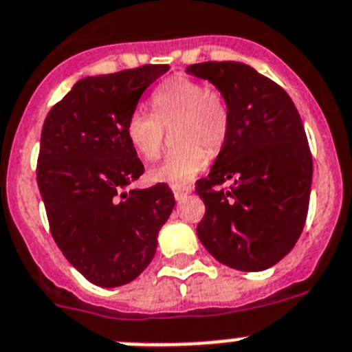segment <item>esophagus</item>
Listing matches in <instances>:
<instances>
[{
  "instance_id": "34e87169",
  "label": "esophagus",
  "mask_w": 352,
  "mask_h": 352,
  "mask_svg": "<svg viewBox=\"0 0 352 352\" xmlns=\"http://www.w3.org/2000/svg\"><path fill=\"white\" fill-rule=\"evenodd\" d=\"M172 191H173V197H175V200H184V198L191 193V188H180V186H173Z\"/></svg>"
}]
</instances>
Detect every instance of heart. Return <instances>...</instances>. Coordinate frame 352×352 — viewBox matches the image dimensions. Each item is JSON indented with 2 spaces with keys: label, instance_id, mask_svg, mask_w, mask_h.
<instances>
[{
  "label": "heart",
  "instance_id": "1",
  "mask_svg": "<svg viewBox=\"0 0 352 352\" xmlns=\"http://www.w3.org/2000/svg\"><path fill=\"white\" fill-rule=\"evenodd\" d=\"M152 113L134 109L125 122V136L145 159L161 152L164 127L177 122L175 138L184 143L151 168L154 182L184 186L206 168L209 151L216 152L227 142L230 129L228 106L218 90L207 88L197 79L173 76L159 85L151 97Z\"/></svg>",
  "mask_w": 352,
  "mask_h": 352
}]
</instances>
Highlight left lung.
Instances as JSON below:
<instances>
[{
	"label": "left lung",
	"mask_w": 352,
	"mask_h": 352,
	"mask_svg": "<svg viewBox=\"0 0 352 352\" xmlns=\"http://www.w3.org/2000/svg\"><path fill=\"white\" fill-rule=\"evenodd\" d=\"M186 72L218 88L230 113L227 142L197 182L206 204L198 239L228 267L264 271L294 248L307 221L314 164L303 122L289 94L246 63Z\"/></svg>",
	"instance_id": "8db88e82"
}]
</instances>
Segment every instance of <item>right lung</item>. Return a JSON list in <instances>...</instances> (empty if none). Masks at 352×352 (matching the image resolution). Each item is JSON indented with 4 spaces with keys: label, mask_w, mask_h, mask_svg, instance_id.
<instances>
[{
    "label": "right lung",
    "mask_w": 352,
    "mask_h": 352,
    "mask_svg": "<svg viewBox=\"0 0 352 352\" xmlns=\"http://www.w3.org/2000/svg\"><path fill=\"white\" fill-rule=\"evenodd\" d=\"M168 65L88 76L44 120L36 184L54 243L99 287L133 282L151 264L175 198L166 184L131 189L143 173L125 122Z\"/></svg>",
    "instance_id": "obj_1"
}]
</instances>
